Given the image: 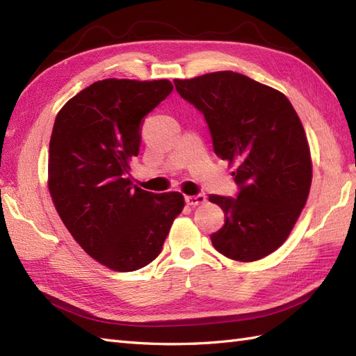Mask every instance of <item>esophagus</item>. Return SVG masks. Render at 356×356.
Listing matches in <instances>:
<instances>
[{
  "mask_svg": "<svg viewBox=\"0 0 356 356\" xmlns=\"http://www.w3.org/2000/svg\"><path fill=\"white\" fill-rule=\"evenodd\" d=\"M205 200H207V195L203 194V193H199V194H195V195H186V197H185V202L188 203V205H191V207L200 205V203H203Z\"/></svg>",
  "mask_w": 356,
  "mask_h": 356,
  "instance_id": "esophagus-1",
  "label": "esophagus"
}]
</instances>
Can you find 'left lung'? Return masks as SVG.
Segmentation results:
<instances>
[{"label": "left lung", "instance_id": "left-lung-1", "mask_svg": "<svg viewBox=\"0 0 356 356\" xmlns=\"http://www.w3.org/2000/svg\"><path fill=\"white\" fill-rule=\"evenodd\" d=\"M174 86L205 118L216 154L238 163L236 197L209 195L226 216L213 246L237 261L263 259L284 243L311 190V151L298 115L283 93L240 73Z\"/></svg>", "mask_w": 356, "mask_h": 356}]
</instances>
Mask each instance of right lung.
Returning <instances> with one entry per match:
<instances>
[{
	"instance_id": "obj_1",
	"label": "right lung",
	"mask_w": 356,
	"mask_h": 356,
	"mask_svg": "<svg viewBox=\"0 0 356 356\" xmlns=\"http://www.w3.org/2000/svg\"><path fill=\"white\" fill-rule=\"evenodd\" d=\"M172 92L170 81L102 79L58 113L49 147V190L65 228L95 260L118 272L161 254L180 193L154 194L131 184L140 122Z\"/></svg>"
}]
</instances>
